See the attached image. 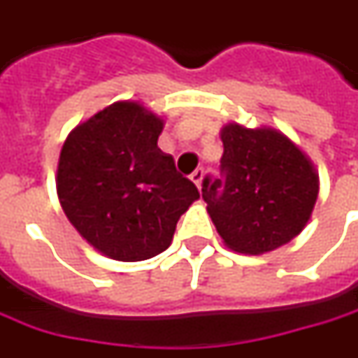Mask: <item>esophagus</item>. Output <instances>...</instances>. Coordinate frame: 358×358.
<instances>
[{"label": "esophagus", "instance_id": "obj_1", "mask_svg": "<svg viewBox=\"0 0 358 358\" xmlns=\"http://www.w3.org/2000/svg\"><path fill=\"white\" fill-rule=\"evenodd\" d=\"M203 177H204V169H203V167H201V169H194L193 175H191V181H193V183L196 185V187H199V191L203 189V187H201V183H203Z\"/></svg>", "mask_w": 358, "mask_h": 358}]
</instances>
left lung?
<instances>
[{
	"label": "left lung",
	"instance_id": "left-lung-1",
	"mask_svg": "<svg viewBox=\"0 0 358 358\" xmlns=\"http://www.w3.org/2000/svg\"><path fill=\"white\" fill-rule=\"evenodd\" d=\"M220 177H204L203 199L234 251L259 255L304 230L317 199V175L287 136L271 128H222Z\"/></svg>",
	"mask_w": 358,
	"mask_h": 358
}]
</instances>
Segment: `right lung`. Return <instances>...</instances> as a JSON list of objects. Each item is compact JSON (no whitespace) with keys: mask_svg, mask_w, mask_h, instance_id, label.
Returning <instances> with one entry per match:
<instances>
[{"mask_svg":"<svg viewBox=\"0 0 358 358\" xmlns=\"http://www.w3.org/2000/svg\"><path fill=\"white\" fill-rule=\"evenodd\" d=\"M164 122L130 101L91 117L64 142L58 196L73 228L103 255L144 261L169 248L175 226L199 199L157 148Z\"/></svg>","mask_w":358,"mask_h":358,"instance_id":"1","label":"right lung"}]
</instances>
